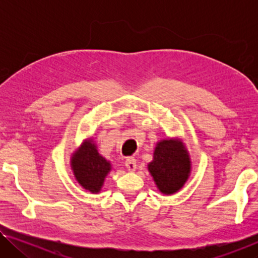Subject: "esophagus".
<instances>
[{"mask_svg": "<svg viewBox=\"0 0 258 258\" xmlns=\"http://www.w3.org/2000/svg\"><path fill=\"white\" fill-rule=\"evenodd\" d=\"M125 166L128 171H135V168H137V160L134 159V157H128V158L125 160Z\"/></svg>", "mask_w": 258, "mask_h": 258, "instance_id": "obj_1", "label": "esophagus"}]
</instances>
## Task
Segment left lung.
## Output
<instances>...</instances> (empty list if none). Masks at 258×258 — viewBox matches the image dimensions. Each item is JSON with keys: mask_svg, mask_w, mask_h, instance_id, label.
<instances>
[{"mask_svg": "<svg viewBox=\"0 0 258 258\" xmlns=\"http://www.w3.org/2000/svg\"><path fill=\"white\" fill-rule=\"evenodd\" d=\"M148 169L160 192L175 194L190 176L189 154L178 139L161 140L157 143L154 160L148 165Z\"/></svg>", "mask_w": 258, "mask_h": 258, "instance_id": "1", "label": "left lung"}]
</instances>
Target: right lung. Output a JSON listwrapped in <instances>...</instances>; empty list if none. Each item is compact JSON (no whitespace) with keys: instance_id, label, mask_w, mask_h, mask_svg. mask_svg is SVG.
Instances as JSON below:
<instances>
[{"instance_id":"right-lung-1","label":"right lung","mask_w":258,"mask_h":258,"mask_svg":"<svg viewBox=\"0 0 258 258\" xmlns=\"http://www.w3.org/2000/svg\"><path fill=\"white\" fill-rule=\"evenodd\" d=\"M71 165L76 181L92 194L100 192L104 178L111 171L110 163L99 154L92 139L85 140L74 152Z\"/></svg>"}]
</instances>
